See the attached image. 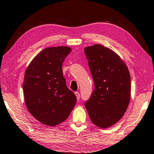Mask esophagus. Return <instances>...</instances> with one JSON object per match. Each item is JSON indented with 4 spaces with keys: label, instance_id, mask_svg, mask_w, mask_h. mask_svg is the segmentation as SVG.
<instances>
[{
    "label": "esophagus",
    "instance_id": "obj_1",
    "mask_svg": "<svg viewBox=\"0 0 154 154\" xmlns=\"http://www.w3.org/2000/svg\"><path fill=\"white\" fill-rule=\"evenodd\" d=\"M75 95H76V97H77V99L79 100V99H80V94H79V92H75Z\"/></svg>",
    "mask_w": 154,
    "mask_h": 154
}]
</instances>
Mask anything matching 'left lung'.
<instances>
[{"mask_svg": "<svg viewBox=\"0 0 154 154\" xmlns=\"http://www.w3.org/2000/svg\"><path fill=\"white\" fill-rule=\"evenodd\" d=\"M84 53L95 88L85 106L94 125L108 128L121 120L130 103V71L120 56L103 45L86 46Z\"/></svg>", "mask_w": 154, "mask_h": 154, "instance_id": "1", "label": "left lung"}]
</instances>
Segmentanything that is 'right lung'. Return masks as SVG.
Masks as SVG:
<instances>
[{"label":"right lung","mask_w":154,"mask_h":154,"mask_svg":"<svg viewBox=\"0 0 154 154\" xmlns=\"http://www.w3.org/2000/svg\"><path fill=\"white\" fill-rule=\"evenodd\" d=\"M71 50L63 46L46 48L31 60L24 72L26 107L44 125L53 127L62 123L76 103V96L66 87L62 68Z\"/></svg>","instance_id":"add662e5"}]
</instances>
